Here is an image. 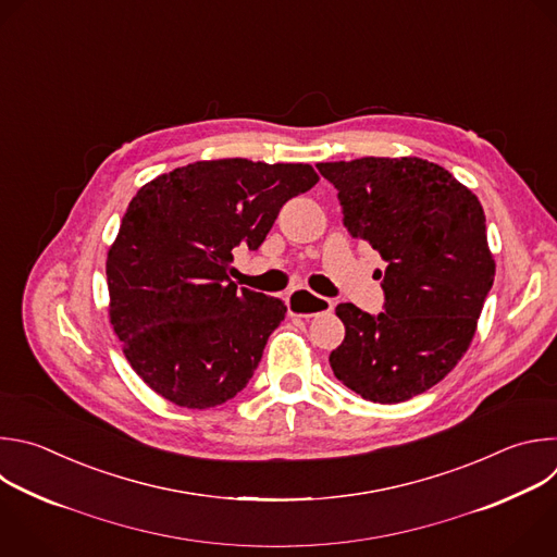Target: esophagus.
Here are the masks:
<instances>
[{
  "mask_svg": "<svg viewBox=\"0 0 557 557\" xmlns=\"http://www.w3.org/2000/svg\"><path fill=\"white\" fill-rule=\"evenodd\" d=\"M287 307L292 315H302V318H311L318 313H326L333 309V300L315 296L307 289H294L287 296Z\"/></svg>",
  "mask_w": 557,
  "mask_h": 557,
  "instance_id": "obj_1",
  "label": "esophagus"
}]
</instances>
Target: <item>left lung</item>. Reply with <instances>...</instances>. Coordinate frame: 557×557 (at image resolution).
<instances>
[{
    "instance_id": "left-lung-1",
    "label": "left lung",
    "mask_w": 557,
    "mask_h": 557,
    "mask_svg": "<svg viewBox=\"0 0 557 557\" xmlns=\"http://www.w3.org/2000/svg\"><path fill=\"white\" fill-rule=\"evenodd\" d=\"M338 188L345 226L386 261L384 311L341 302L345 341L331 351L336 377L377 404L432 388L468 351L496 263L479 197L421 158L320 162Z\"/></svg>"
}]
</instances>
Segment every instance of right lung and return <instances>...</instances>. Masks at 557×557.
Wrapping results in <instances>:
<instances>
[{"label":"right lung","instance_id":"1","mask_svg":"<svg viewBox=\"0 0 557 557\" xmlns=\"http://www.w3.org/2000/svg\"><path fill=\"white\" fill-rule=\"evenodd\" d=\"M315 182L309 164L226 158L136 193L107 252L109 322L149 388L199 410L246 388L287 307L237 287L233 255L259 250L283 203Z\"/></svg>","mask_w":557,"mask_h":557}]
</instances>
